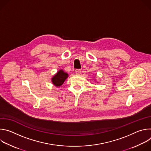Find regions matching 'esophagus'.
<instances>
[{
  "mask_svg": "<svg viewBox=\"0 0 151 151\" xmlns=\"http://www.w3.org/2000/svg\"><path fill=\"white\" fill-rule=\"evenodd\" d=\"M75 72V73L76 75H79L81 73V70L80 69H76Z\"/></svg>",
  "mask_w": 151,
  "mask_h": 151,
  "instance_id": "34e87169",
  "label": "esophagus"
}]
</instances>
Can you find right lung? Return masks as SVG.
<instances>
[{"mask_svg":"<svg viewBox=\"0 0 151 151\" xmlns=\"http://www.w3.org/2000/svg\"><path fill=\"white\" fill-rule=\"evenodd\" d=\"M68 74L64 72L62 69H60L57 73L52 78V83L56 86V87H60L61 86L65 80L68 78Z\"/></svg>","mask_w":151,"mask_h":151,"instance_id":"obj_1","label":"right lung"}]
</instances>
